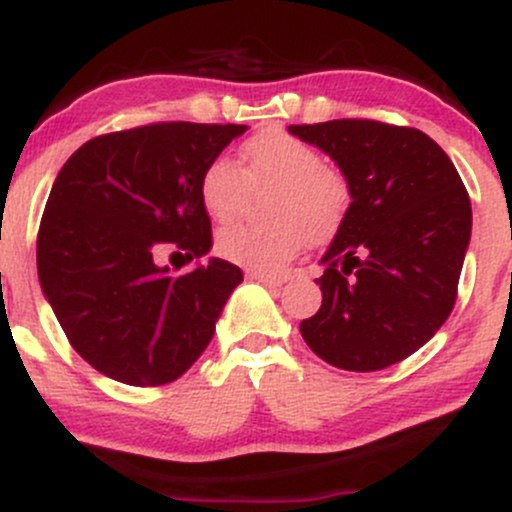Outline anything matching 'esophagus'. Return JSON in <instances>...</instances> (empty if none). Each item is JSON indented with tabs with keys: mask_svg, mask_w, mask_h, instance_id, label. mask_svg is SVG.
<instances>
[{
	"mask_svg": "<svg viewBox=\"0 0 512 512\" xmlns=\"http://www.w3.org/2000/svg\"><path fill=\"white\" fill-rule=\"evenodd\" d=\"M250 279H255L257 284L269 286V289H279L284 284V276H276V274H264V272H250Z\"/></svg>",
	"mask_w": 512,
	"mask_h": 512,
	"instance_id": "esophagus-1",
	"label": "esophagus"
}]
</instances>
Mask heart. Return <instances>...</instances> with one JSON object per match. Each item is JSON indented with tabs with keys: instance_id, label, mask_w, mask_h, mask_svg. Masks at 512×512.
I'll use <instances>...</instances> for the list:
<instances>
[{
	"instance_id": "b5f03b06",
	"label": "heart",
	"mask_w": 512,
	"mask_h": 512,
	"mask_svg": "<svg viewBox=\"0 0 512 512\" xmlns=\"http://www.w3.org/2000/svg\"><path fill=\"white\" fill-rule=\"evenodd\" d=\"M250 187H279L272 202L274 226L236 223L219 231L216 252L223 260L276 274L305 248L332 238L349 209V185L313 144L284 129H267L243 144V168L216 156L199 175V202L214 221L236 219L250 199Z\"/></svg>"
}]
</instances>
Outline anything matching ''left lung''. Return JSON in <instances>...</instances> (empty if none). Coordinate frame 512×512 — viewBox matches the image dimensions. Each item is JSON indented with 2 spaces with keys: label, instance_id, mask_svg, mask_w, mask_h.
Masks as SVG:
<instances>
[{
  "label": "left lung",
  "instance_id": "1",
  "mask_svg": "<svg viewBox=\"0 0 512 512\" xmlns=\"http://www.w3.org/2000/svg\"><path fill=\"white\" fill-rule=\"evenodd\" d=\"M337 163L351 204L315 279L322 305L305 344L342 370L370 373L421 349L457 298L472 204L440 146L414 127L375 120L291 125Z\"/></svg>",
  "mask_w": 512,
  "mask_h": 512
}]
</instances>
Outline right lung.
<instances>
[{
    "mask_svg": "<svg viewBox=\"0 0 512 512\" xmlns=\"http://www.w3.org/2000/svg\"><path fill=\"white\" fill-rule=\"evenodd\" d=\"M245 129L154 122L91 139L62 166L40 221L38 279L69 344L98 373L166 385L209 346L243 272L209 257L173 275L155 260L211 250L199 175Z\"/></svg>",
    "mask_w": 512,
    "mask_h": 512,
    "instance_id": "obj_1",
    "label": "right lung"
}]
</instances>
